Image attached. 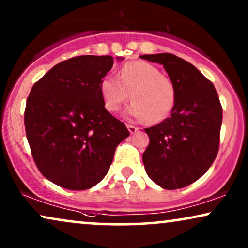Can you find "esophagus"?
Masks as SVG:
<instances>
[{
  "instance_id": "1",
  "label": "esophagus",
  "mask_w": 248,
  "mask_h": 248,
  "mask_svg": "<svg viewBox=\"0 0 248 248\" xmlns=\"http://www.w3.org/2000/svg\"><path fill=\"white\" fill-rule=\"evenodd\" d=\"M127 128H128V130H129V133H130V134L136 133V131L139 130V128L135 127V126H131V124H127Z\"/></svg>"
}]
</instances>
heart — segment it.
I'll list each match as a JSON object with an SVG mask.
<instances>
[{
    "label": "heart",
    "instance_id": "heart-1",
    "mask_svg": "<svg viewBox=\"0 0 248 248\" xmlns=\"http://www.w3.org/2000/svg\"><path fill=\"white\" fill-rule=\"evenodd\" d=\"M99 92L106 109L118 112L129 98L133 102L124 111L129 119L152 124L164 121L176 103V87L155 65L144 61L128 62L118 75H105L99 83Z\"/></svg>",
    "mask_w": 248,
    "mask_h": 248
}]
</instances>
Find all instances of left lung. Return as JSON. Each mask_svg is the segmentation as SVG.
Here are the masks:
<instances>
[{"instance_id": "1", "label": "left lung", "mask_w": 248, "mask_h": 248, "mask_svg": "<svg viewBox=\"0 0 248 248\" xmlns=\"http://www.w3.org/2000/svg\"><path fill=\"white\" fill-rule=\"evenodd\" d=\"M164 65L176 87L170 117L146 128L150 144L143 153L149 177L167 190L181 189L202 176L217 155L222 106L214 84L173 54L140 56Z\"/></svg>"}]
</instances>
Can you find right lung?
I'll list each match as a JSON object with an SVG mask.
<instances>
[{"mask_svg":"<svg viewBox=\"0 0 248 248\" xmlns=\"http://www.w3.org/2000/svg\"><path fill=\"white\" fill-rule=\"evenodd\" d=\"M113 62L112 56L93 55L59 62L34 83L27 98L24 122L34 161L43 176L65 189L99 183L119 143L129 136L99 92Z\"/></svg>","mask_w":248,"mask_h":248,"instance_id":"right-lung-1","label":"right lung"}]
</instances>
